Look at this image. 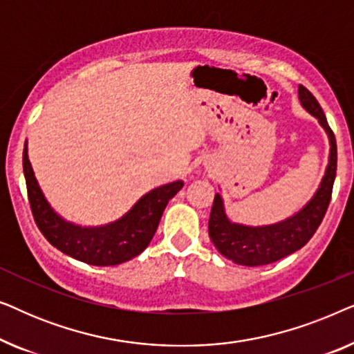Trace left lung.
I'll return each instance as SVG.
<instances>
[{"label":"left lung","mask_w":354,"mask_h":354,"mask_svg":"<svg viewBox=\"0 0 354 354\" xmlns=\"http://www.w3.org/2000/svg\"><path fill=\"white\" fill-rule=\"evenodd\" d=\"M298 96L303 108L319 120V124L326 130L328 137L330 149H328L326 172H324L316 193L301 209L287 219L269 225L254 227L232 222L225 212L222 195L216 193L207 230H209V236L217 251L224 258L234 261L235 264L254 268V266L275 263V261L295 253L311 240L314 232L317 230L324 216H326L337 172L335 135L328 127L326 114H324L321 104L317 103L311 91L299 85Z\"/></svg>","instance_id":"left-lung-1"}]
</instances>
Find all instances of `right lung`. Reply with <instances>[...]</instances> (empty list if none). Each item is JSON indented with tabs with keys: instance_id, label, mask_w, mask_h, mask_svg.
Wrapping results in <instances>:
<instances>
[{
	"instance_id": "obj_1",
	"label": "right lung",
	"mask_w": 354,
	"mask_h": 354,
	"mask_svg": "<svg viewBox=\"0 0 354 354\" xmlns=\"http://www.w3.org/2000/svg\"><path fill=\"white\" fill-rule=\"evenodd\" d=\"M22 164L28 201L38 229L55 248L91 266H118L142 253L151 241L169 200L183 187L182 180H176L153 188L120 219L106 225L84 227L66 221L48 203L28 161L27 142Z\"/></svg>"
}]
</instances>
